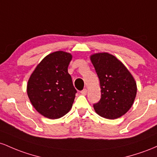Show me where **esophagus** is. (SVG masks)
<instances>
[{"mask_svg": "<svg viewBox=\"0 0 157 157\" xmlns=\"http://www.w3.org/2000/svg\"><path fill=\"white\" fill-rule=\"evenodd\" d=\"M87 89H84L83 90L81 91V93H82V95H84V96L87 95Z\"/></svg>", "mask_w": 157, "mask_h": 157, "instance_id": "1", "label": "esophagus"}]
</instances>
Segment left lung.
<instances>
[{
	"label": "left lung",
	"instance_id": "8db88e82",
	"mask_svg": "<svg viewBox=\"0 0 157 157\" xmlns=\"http://www.w3.org/2000/svg\"><path fill=\"white\" fill-rule=\"evenodd\" d=\"M100 82L101 96L93 107L98 115L116 119L125 114L133 105L137 87L134 78L117 57L107 52L90 56Z\"/></svg>",
	"mask_w": 157,
	"mask_h": 157
}]
</instances>
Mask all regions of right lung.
<instances>
[{
  "label": "right lung",
  "instance_id": "right-lung-1",
  "mask_svg": "<svg viewBox=\"0 0 157 157\" xmlns=\"http://www.w3.org/2000/svg\"><path fill=\"white\" fill-rule=\"evenodd\" d=\"M73 56L64 51L47 55L37 65L28 80L27 95L35 109L50 119L64 117L75 97L68 66Z\"/></svg>",
  "mask_w": 157,
  "mask_h": 157
}]
</instances>
